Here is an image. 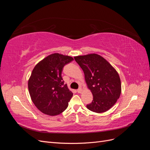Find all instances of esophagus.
Returning a JSON list of instances; mask_svg holds the SVG:
<instances>
[{
  "instance_id": "34e87169",
  "label": "esophagus",
  "mask_w": 150,
  "mask_h": 150,
  "mask_svg": "<svg viewBox=\"0 0 150 150\" xmlns=\"http://www.w3.org/2000/svg\"><path fill=\"white\" fill-rule=\"evenodd\" d=\"M77 91H78V93H82V89H81V88H79L78 90H77Z\"/></svg>"
}]
</instances>
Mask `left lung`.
Returning a JSON list of instances; mask_svg holds the SVG:
<instances>
[{
    "mask_svg": "<svg viewBox=\"0 0 150 150\" xmlns=\"http://www.w3.org/2000/svg\"><path fill=\"white\" fill-rule=\"evenodd\" d=\"M74 59L83 69L86 84L93 96L92 103L86 107L98 113L107 111L115 105L121 93L117 72L97 54L75 56Z\"/></svg>",
    "mask_w": 150,
    "mask_h": 150,
    "instance_id": "left-lung-1",
    "label": "left lung"
}]
</instances>
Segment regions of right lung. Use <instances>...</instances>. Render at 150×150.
<instances>
[{"label":"right lung","instance_id":"add662e5","mask_svg":"<svg viewBox=\"0 0 150 150\" xmlns=\"http://www.w3.org/2000/svg\"><path fill=\"white\" fill-rule=\"evenodd\" d=\"M69 56L52 54L35 65L28 81L32 101L45 115L61 114L68 106L73 93L64 84L61 74L64 66L73 61Z\"/></svg>","mask_w":150,"mask_h":150}]
</instances>
